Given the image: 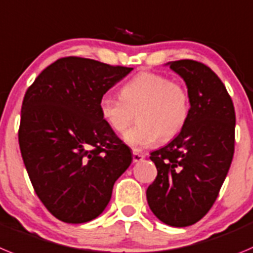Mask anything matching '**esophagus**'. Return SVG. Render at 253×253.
<instances>
[{"label": "esophagus", "instance_id": "obj_1", "mask_svg": "<svg viewBox=\"0 0 253 253\" xmlns=\"http://www.w3.org/2000/svg\"><path fill=\"white\" fill-rule=\"evenodd\" d=\"M132 158H133V163H140V161L143 160V158H145V155L138 154V152H133V155H132Z\"/></svg>", "mask_w": 253, "mask_h": 253}]
</instances>
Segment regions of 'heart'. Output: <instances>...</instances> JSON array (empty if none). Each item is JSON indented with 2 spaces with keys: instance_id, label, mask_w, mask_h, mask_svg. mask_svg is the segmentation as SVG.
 Segmentation results:
<instances>
[{
  "instance_id": "b5f03b06",
  "label": "heart",
  "mask_w": 253,
  "mask_h": 253,
  "mask_svg": "<svg viewBox=\"0 0 253 253\" xmlns=\"http://www.w3.org/2000/svg\"><path fill=\"white\" fill-rule=\"evenodd\" d=\"M99 113L115 132H122L136 112L135 127L127 129L122 138L133 150H143L163 140L176 136L189 117L188 90L176 82L155 73H140L121 88V98L103 95Z\"/></svg>"
}]
</instances>
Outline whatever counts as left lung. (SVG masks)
<instances>
[{
    "label": "left lung",
    "mask_w": 253,
    "mask_h": 253,
    "mask_svg": "<svg viewBox=\"0 0 253 253\" xmlns=\"http://www.w3.org/2000/svg\"><path fill=\"white\" fill-rule=\"evenodd\" d=\"M165 65L185 82L190 111L179 135L151 152L158 176L146 197L161 222L186 227L202 219L217 199L233 159L236 115L211 68L188 59Z\"/></svg>",
    "instance_id": "left-lung-1"
}]
</instances>
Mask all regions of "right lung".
<instances>
[{
	"label": "right lung",
	"mask_w": 253,
	"mask_h": 253,
	"mask_svg": "<svg viewBox=\"0 0 253 253\" xmlns=\"http://www.w3.org/2000/svg\"><path fill=\"white\" fill-rule=\"evenodd\" d=\"M133 68L69 56L45 68L24 97L19 142L36 194L67 223L98 217L132 154L102 120L99 99Z\"/></svg>",
	"instance_id": "1"
}]
</instances>
